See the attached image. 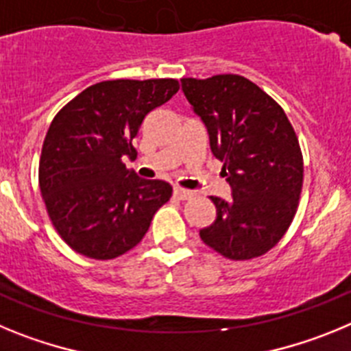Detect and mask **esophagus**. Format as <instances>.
Returning <instances> with one entry per match:
<instances>
[{
  "instance_id": "obj_1",
  "label": "esophagus",
  "mask_w": 351,
  "mask_h": 351,
  "mask_svg": "<svg viewBox=\"0 0 351 351\" xmlns=\"http://www.w3.org/2000/svg\"><path fill=\"white\" fill-rule=\"evenodd\" d=\"M173 197L179 198V200H188V198L193 197V193L184 190V188H173Z\"/></svg>"
}]
</instances>
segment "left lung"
I'll return each instance as SVG.
<instances>
[{
    "instance_id": "left-lung-1",
    "label": "left lung",
    "mask_w": 351,
    "mask_h": 351,
    "mask_svg": "<svg viewBox=\"0 0 351 351\" xmlns=\"http://www.w3.org/2000/svg\"><path fill=\"white\" fill-rule=\"evenodd\" d=\"M182 91L207 126L223 161L230 200L210 197L213 225L200 239L228 260L265 255L280 243L299 207L304 161L281 105L243 75L182 79Z\"/></svg>"
}]
</instances>
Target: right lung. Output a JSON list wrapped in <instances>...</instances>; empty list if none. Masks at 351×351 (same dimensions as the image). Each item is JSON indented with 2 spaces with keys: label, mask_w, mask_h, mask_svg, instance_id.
<instances>
[{
  "label": "right lung",
  "mask_w": 351,
  "mask_h": 351,
  "mask_svg": "<svg viewBox=\"0 0 351 351\" xmlns=\"http://www.w3.org/2000/svg\"><path fill=\"white\" fill-rule=\"evenodd\" d=\"M179 91L176 79L104 80L84 89L52 119L38 167L47 214L79 255L112 260L137 246L172 186L141 179L123 158L151 110Z\"/></svg>",
  "instance_id": "1"
}]
</instances>
